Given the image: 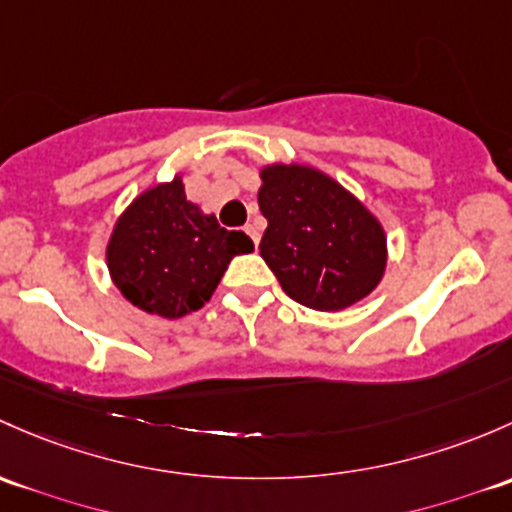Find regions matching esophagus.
I'll list each match as a JSON object with an SVG mask.
<instances>
[{
  "instance_id": "obj_1",
  "label": "esophagus",
  "mask_w": 512,
  "mask_h": 512,
  "mask_svg": "<svg viewBox=\"0 0 512 512\" xmlns=\"http://www.w3.org/2000/svg\"><path fill=\"white\" fill-rule=\"evenodd\" d=\"M245 233L250 235V238H252V242H255V245H260V230H257L255 225L247 223V225H245Z\"/></svg>"
}]
</instances>
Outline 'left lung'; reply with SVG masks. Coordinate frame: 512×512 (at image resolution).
Returning <instances> with one entry per match:
<instances>
[{"label":"left lung","instance_id":"1","mask_svg":"<svg viewBox=\"0 0 512 512\" xmlns=\"http://www.w3.org/2000/svg\"><path fill=\"white\" fill-rule=\"evenodd\" d=\"M260 255L284 292L316 311L368 297L385 272V233L346 188L309 166H267Z\"/></svg>","mask_w":512,"mask_h":512}]
</instances>
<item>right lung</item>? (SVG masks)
Masks as SVG:
<instances>
[{
	"label": "right lung",
	"instance_id": "1",
	"mask_svg": "<svg viewBox=\"0 0 512 512\" xmlns=\"http://www.w3.org/2000/svg\"><path fill=\"white\" fill-rule=\"evenodd\" d=\"M255 250L242 230L220 228L186 201L184 184L149 188L117 220L107 245L112 282L125 299L164 319L198 311L235 255Z\"/></svg>",
	"mask_w": 512,
	"mask_h": 512
}]
</instances>
